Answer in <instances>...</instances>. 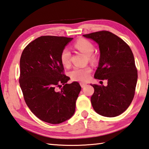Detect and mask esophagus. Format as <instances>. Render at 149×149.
Returning <instances> with one entry per match:
<instances>
[{
  "label": "esophagus",
  "instance_id": "1",
  "mask_svg": "<svg viewBox=\"0 0 149 149\" xmlns=\"http://www.w3.org/2000/svg\"><path fill=\"white\" fill-rule=\"evenodd\" d=\"M80 85L81 86L82 88L85 87V86L86 85V83H80Z\"/></svg>",
  "mask_w": 149,
  "mask_h": 149
}]
</instances>
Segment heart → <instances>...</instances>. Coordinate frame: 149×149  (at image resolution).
Wrapping results in <instances>:
<instances>
[{
    "instance_id": "heart-1",
    "label": "heart",
    "mask_w": 149,
    "mask_h": 149,
    "mask_svg": "<svg viewBox=\"0 0 149 149\" xmlns=\"http://www.w3.org/2000/svg\"><path fill=\"white\" fill-rule=\"evenodd\" d=\"M74 48L81 51L86 55L88 56L91 61H94L95 60L94 56L92 55L93 53L94 47L93 43L88 40L85 38H80L75 41L74 44ZM61 61L64 66H68L70 64V58H71V53L67 48H64L61 51ZM92 72V69L89 66L85 67H75L73 69L70 73L71 78L74 81H80L81 83L86 82L89 79Z\"/></svg>"
}]
</instances>
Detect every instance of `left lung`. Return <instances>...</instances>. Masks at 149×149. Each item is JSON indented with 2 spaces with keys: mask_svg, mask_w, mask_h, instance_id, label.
<instances>
[{
  "mask_svg": "<svg viewBox=\"0 0 149 149\" xmlns=\"http://www.w3.org/2000/svg\"><path fill=\"white\" fill-rule=\"evenodd\" d=\"M99 45L100 57L94 78L107 80V86L91 85V101L94 111L114 117L128 109L134 97L137 70L130 47L117 35L107 31L83 35Z\"/></svg>",
  "mask_w": 149,
  "mask_h": 149,
  "instance_id": "left-lung-1",
  "label": "left lung"
}]
</instances>
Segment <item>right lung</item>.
<instances>
[{
  "label": "right lung",
  "instance_id": "add662e5",
  "mask_svg": "<svg viewBox=\"0 0 149 149\" xmlns=\"http://www.w3.org/2000/svg\"><path fill=\"white\" fill-rule=\"evenodd\" d=\"M72 39L40 36L29 43L21 54L19 81L24 100L33 114L45 123L60 124L75 112L81 87L76 81L66 83L70 77L64 74L60 58ZM56 87L61 91H56Z\"/></svg>",
  "mask_w": 149,
  "mask_h": 149
}]
</instances>
